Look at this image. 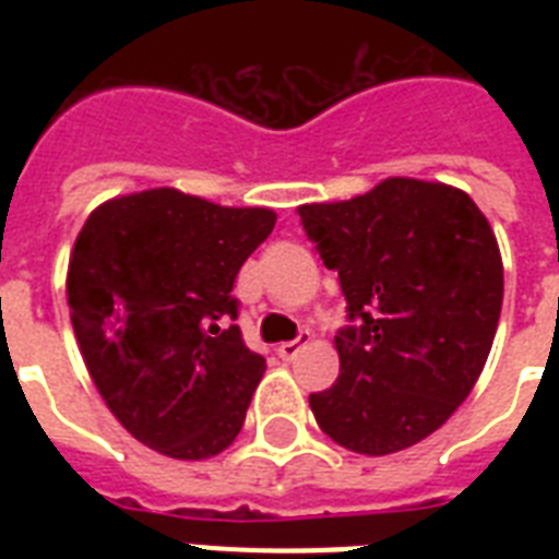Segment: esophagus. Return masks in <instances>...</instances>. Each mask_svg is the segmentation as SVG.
I'll use <instances>...</instances> for the list:
<instances>
[{
  "label": "esophagus",
  "mask_w": 559,
  "mask_h": 559,
  "mask_svg": "<svg viewBox=\"0 0 559 559\" xmlns=\"http://www.w3.org/2000/svg\"><path fill=\"white\" fill-rule=\"evenodd\" d=\"M305 342H310V331H301L296 336V340H289V342H281L278 348V357L281 359H293L298 354V350H301V345H305Z\"/></svg>",
  "instance_id": "34e87169"
}]
</instances>
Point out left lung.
Returning <instances> with one entry per match:
<instances>
[{"instance_id": "1", "label": "left lung", "mask_w": 559, "mask_h": 559, "mask_svg": "<svg viewBox=\"0 0 559 559\" xmlns=\"http://www.w3.org/2000/svg\"><path fill=\"white\" fill-rule=\"evenodd\" d=\"M348 319L340 380L310 394L316 424L359 455L441 429L485 368L502 313V254L459 188L391 177L362 197L298 209Z\"/></svg>"}]
</instances>
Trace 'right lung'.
Listing matches in <instances>:
<instances>
[{
    "mask_svg": "<svg viewBox=\"0 0 559 559\" xmlns=\"http://www.w3.org/2000/svg\"><path fill=\"white\" fill-rule=\"evenodd\" d=\"M275 211L228 209L177 188L107 200L66 275L74 340L118 424L179 461L235 441L266 359L246 348L235 278Z\"/></svg>",
    "mask_w": 559,
    "mask_h": 559,
    "instance_id": "1",
    "label": "right lung"
}]
</instances>
